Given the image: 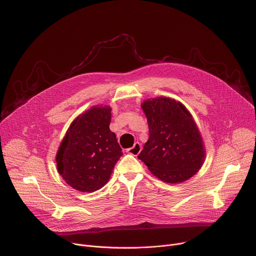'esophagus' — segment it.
<instances>
[{
    "label": "esophagus",
    "instance_id": "1",
    "mask_svg": "<svg viewBox=\"0 0 256 256\" xmlns=\"http://www.w3.org/2000/svg\"><path fill=\"white\" fill-rule=\"evenodd\" d=\"M141 149H142L141 144H140L139 142H136L132 148L126 149V152L130 153V154H132V156H137L139 154V153H140Z\"/></svg>",
    "mask_w": 256,
    "mask_h": 256
}]
</instances>
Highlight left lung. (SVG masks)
<instances>
[{"instance_id":"left-lung-1","label":"left lung","mask_w":256,"mask_h":256,"mask_svg":"<svg viewBox=\"0 0 256 256\" xmlns=\"http://www.w3.org/2000/svg\"><path fill=\"white\" fill-rule=\"evenodd\" d=\"M141 108L149 139L138 158L166 183H182L196 175L205 162L206 148L190 112L181 102L164 96L144 100Z\"/></svg>"}]
</instances>
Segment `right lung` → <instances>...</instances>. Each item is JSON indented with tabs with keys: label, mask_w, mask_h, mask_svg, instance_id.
I'll list each match as a JSON object with an SVG mask.
<instances>
[{
	"label": "right lung",
	"mask_w": 256,
	"mask_h": 256,
	"mask_svg": "<svg viewBox=\"0 0 256 256\" xmlns=\"http://www.w3.org/2000/svg\"><path fill=\"white\" fill-rule=\"evenodd\" d=\"M111 107L96 105L79 114L66 130L58 149V172L74 190L94 192L110 179L122 156L109 128Z\"/></svg>",
	"instance_id": "right-lung-1"
}]
</instances>
